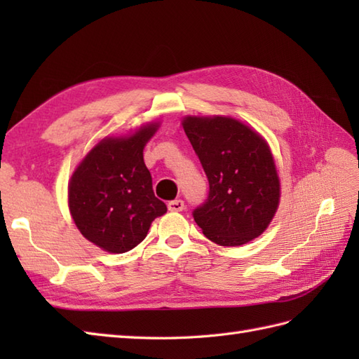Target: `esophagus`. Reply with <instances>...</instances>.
<instances>
[{"label": "esophagus", "mask_w": 359, "mask_h": 359, "mask_svg": "<svg viewBox=\"0 0 359 359\" xmlns=\"http://www.w3.org/2000/svg\"><path fill=\"white\" fill-rule=\"evenodd\" d=\"M185 208V202L182 201V199H175V201H171V202H168V210L170 211H182Z\"/></svg>", "instance_id": "obj_1"}]
</instances>
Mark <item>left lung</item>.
Masks as SVG:
<instances>
[{"mask_svg": "<svg viewBox=\"0 0 359 359\" xmlns=\"http://www.w3.org/2000/svg\"><path fill=\"white\" fill-rule=\"evenodd\" d=\"M184 129L207 174L208 197L193 211L217 245L238 247L262 234L279 203V179L269 144L241 121L188 117Z\"/></svg>", "mask_w": 359, "mask_h": 359, "instance_id": "obj_1", "label": "left lung"}]
</instances>
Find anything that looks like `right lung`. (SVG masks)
Returning a JSON list of instances; mask_svg holds the SVG:
<instances>
[{"mask_svg":"<svg viewBox=\"0 0 359 359\" xmlns=\"http://www.w3.org/2000/svg\"><path fill=\"white\" fill-rule=\"evenodd\" d=\"M157 125L131 137L104 139L79 165L69 184V208L81 234L109 253H125L147 238L151 222L166 212L143 162V148Z\"/></svg>","mask_w":359,"mask_h":359,"instance_id":"add662e5","label":"right lung"}]
</instances>
